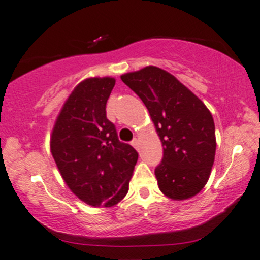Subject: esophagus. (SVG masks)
Wrapping results in <instances>:
<instances>
[{"label": "esophagus", "instance_id": "1", "mask_svg": "<svg viewBox=\"0 0 260 260\" xmlns=\"http://www.w3.org/2000/svg\"><path fill=\"white\" fill-rule=\"evenodd\" d=\"M132 145H133V148H136L137 150H139V140L138 139H133L132 140Z\"/></svg>", "mask_w": 260, "mask_h": 260}]
</instances>
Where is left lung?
Instances as JSON below:
<instances>
[{
	"mask_svg": "<svg viewBox=\"0 0 260 260\" xmlns=\"http://www.w3.org/2000/svg\"><path fill=\"white\" fill-rule=\"evenodd\" d=\"M147 106L162 143L155 176L160 190L174 201L198 194L210 177L216 138L204 103L171 73L155 66L121 76Z\"/></svg>",
	"mask_w": 260,
	"mask_h": 260,
	"instance_id": "left-lung-1",
	"label": "left lung"
}]
</instances>
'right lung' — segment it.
<instances>
[{
  "instance_id": "add662e5",
  "label": "right lung",
  "mask_w": 260,
  "mask_h": 260,
  "mask_svg": "<svg viewBox=\"0 0 260 260\" xmlns=\"http://www.w3.org/2000/svg\"><path fill=\"white\" fill-rule=\"evenodd\" d=\"M116 79L79 83L64 101L52 128L50 149L68 188L91 207L110 208L124 198L138 153L118 140L106 117Z\"/></svg>"
}]
</instances>
